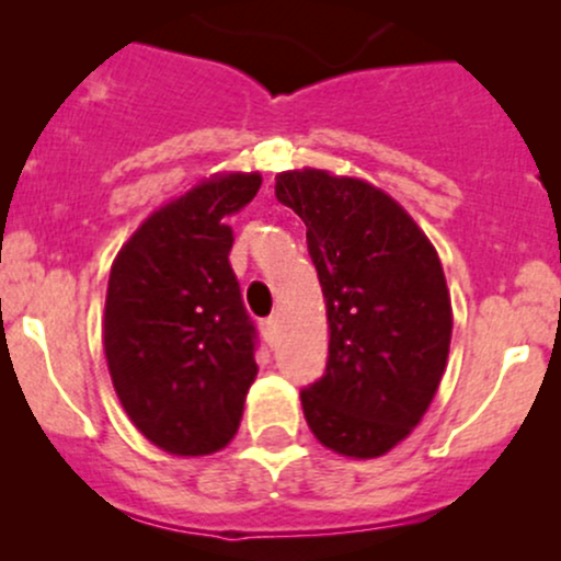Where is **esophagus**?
Returning a JSON list of instances; mask_svg holds the SVG:
<instances>
[{
    "mask_svg": "<svg viewBox=\"0 0 561 561\" xmlns=\"http://www.w3.org/2000/svg\"><path fill=\"white\" fill-rule=\"evenodd\" d=\"M263 337H266L268 345L276 343V319L263 321Z\"/></svg>",
    "mask_w": 561,
    "mask_h": 561,
    "instance_id": "esophagus-1",
    "label": "esophagus"
}]
</instances>
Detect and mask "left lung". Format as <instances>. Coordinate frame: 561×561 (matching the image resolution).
Segmentation results:
<instances>
[{
    "instance_id": "left-lung-1",
    "label": "left lung",
    "mask_w": 561,
    "mask_h": 561,
    "mask_svg": "<svg viewBox=\"0 0 561 561\" xmlns=\"http://www.w3.org/2000/svg\"><path fill=\"white\" fill-rule=\"evenodd\" d=\"M276 199L306 224L330 321L324 377L300 390L321 446L375 459L433 403L448 362L450 295L440 259L401 205L330 171L276 176Z\"/></svg>"
}]
</instances>
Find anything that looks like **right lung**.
I'll list each match as a JSON object with an SVG mask.
<instances>
[{
    "mask_svg": "<svg viewBox=\"0 0 561 561\" xmlns=\"http://www.w3.org/2000/svg\"><path fill=\"white\" fill-rule=\"evenodd\" d=\"M259 190L261 173L205 179L147 218L111 268L102 343L113 388L134 427L169 454L227 446L259 375L227 227Z\"/></svg>",
    "mask_w": 561,
    "mask_h": 561,
    "instance_id": "obj_1",
    "label": "right lung"
}]
</instances>
